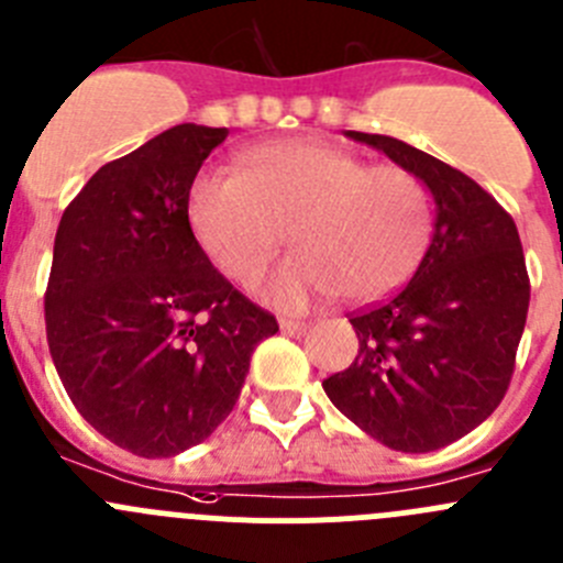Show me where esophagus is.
Wrapping results in <instances>:
<instances>
[{"mask_svg": "<svg viewBox=\"0 0 563 563\" xmlns=\"http://www.w3.org/2000/svg\"><path fill=\"white\" fill-rule=\"evenodd\" d=\"M278 327H282V332H285V334H292V338H301V334H307L309 323L296 321V318H282V321H278Z\"/></svg>", "mask_w": 563, "mask_h": 563, "instance_id": "obj_1", "label": "esophagus"}]
</instances>
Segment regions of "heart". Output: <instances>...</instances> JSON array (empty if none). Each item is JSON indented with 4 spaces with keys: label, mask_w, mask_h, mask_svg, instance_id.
<instances>
[{
    "label": "heart",
    "mask_w": 563,
    "mask_h": 563,
    "mask_svg": "<svg viewBox=\"0 0 563 563\" xmlns=\"http://www.w3.org/2000/svg\"><path fill=\"white\" fill-rule=\"evenodd\" d=\"M189 225L209 262L251 285L287 242L296 256L262 290L278 309L343 296L371 301L399 287L432 236L424 180L312 139L242 156V175L203 169L189 187Z\"/></svg>",
    "instance_id": "heart-1"
}]
</instances>
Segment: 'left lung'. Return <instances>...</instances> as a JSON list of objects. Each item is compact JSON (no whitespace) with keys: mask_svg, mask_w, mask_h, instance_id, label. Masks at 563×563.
Returning a JSON list of instances; mask_svg holds the SVG:
<instances>
[{"mask_svg":"<svg viewBox=\"0 0 563 563\" xmlns=\"http://www.w3.org/2000/svg\"><path fill=\"white\" fill-rule=\"evenodd\" d=\"M345 136L424 180L435 229L410 282L349 316L360 352L323 390L390 450H441L483 424L510 385L530 303L517 223L477 180L430 153L379 133Z\"/></svg>","mask_w":563,"mask_h":563,"instance_id":"obj_1","label":"left lung"}]
</instances>
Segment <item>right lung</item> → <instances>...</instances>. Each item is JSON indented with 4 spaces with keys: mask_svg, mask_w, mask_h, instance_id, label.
I'll list each match as a JSON object with an SVG mask.
<instances>
[{
    "mask_svg": "<svg viewBox=\"0 0 563 563\" xmlns=\"http://www.w3.org/2000/svg\"><path fill=\"white\" fill-rule=\"evenodd\" d=\"M225 136L184 122L108 162L55 234L49 354L82 419L139 457L178 455L218 430L254 349L278 332L189 225V187Z\"/></svg>",
    "mask_w": 563,
    "mask_h": 563,
    "instance_id": "obj_1",
    "label": "right lung"
}]
</instances>
